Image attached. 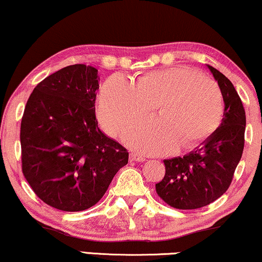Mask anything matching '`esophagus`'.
I'll list each match as a JSON object with an SVG mask.
<instances>
[{
  "label": "esophagus",
  "mask_w": 262,
  "mask_h": 262,
  "mask_svg": "<svg viewBox=\"0 0 262 262\" xmlns=\"http://www.w3.org/2000/svg\"><path fill=\"white\" fill-rule=\"evenodd\" d=\"M130 160L131 161H140V163H142V161L146 160V158L140 156V154H137V153H131L130 154Z\"/></svg>",
  "instance_id": "obj_1"
}]
</instances>
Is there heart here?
<instances>
[{
	"instance_id": "obj_1",
	"label": "heart",
	"mask_w": 262,
	"mask_h": 262,
	"mask_svg": "<svg viewBox=\"0 0 262 262\" xmlns=\"http://www.w3.org/2000/svg\"><path fill=\"white\" fill-rule=\"evenodd\" d=\"M159 106L160 118L128 126L122 140L147 154L193 148L217 130L224 116V97L214 80L188 68H169L144 74L136 85L122 74L103 83L98 97L99 121L109 135Z\"/></svg>"
}]
</instances>
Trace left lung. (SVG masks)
<instances>
[{"instance_id":"left-lung-1","label":"left lung","mask_w":262,"mask_h":262,"mask_svg":"<svg viewBox=\"0 0 262 262\" xmlns=\"http://www.w3.org/2000/svg\"><path fill=\"white\" fill-rule=\"evenodd\" d=\"M220 87L225 111L221 125L199 147L183 157L164 160L165 176L158 195L176 209H199L220 198L230 187L244 148L245 111L233 83L206 66Z\"/></svg>"}]
</instances>
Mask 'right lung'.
Returning a JSON list of instances; mask_svg holds the SVG:
<instances>
[{"label":"right lung","mask_w":262,"mask_h":262,"mask_svg":"<svg viewBox=\"0 0 262 262\" xmlns=\"http://www.w3.org/2000/svg\"><path fill=\"white\" fill-rule=\"evenodd\" d=\"M98 70L74 64L35 87L20 125L23 173L38 198L63 211L99 202L128 161L96 119Z\"/></svg>","instance_id":"obj_1"}]
</instances>
